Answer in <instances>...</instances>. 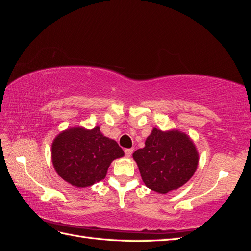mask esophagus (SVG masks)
<instances>
[{
	"mask_svg": "<svg viewBox=\"0 0 251 251\" xmlns=\"http://www.w3.org/2000/svg\"><path fill=\"white\" fill-rule=\"evenodd\" d=\"M133 149H126L125 150V153H126V156L128 158V157H131L132 156V154H133Z\"/></svg>",
	"mask_w": 251,
	"mask_h": 251,
	"instance_id": "esophagus-1",
	"label": "esophagus"
}]
</instances>
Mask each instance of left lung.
I'll use <instances>...</instances> for the list:
<instances>
[{
	"mask_svg": "<svg viewBox=\"0 0 251 251\" xmlns=\"http://www.w3.org/2000/svg\"><path fill=\"white\" fill-rule=\"evenodd\" d=\"M142 181L150 189L166 194L178 189L193 177L199 154L193 140L178 130L154 127L146 146L134 151Z\"/></svg>",
	"mask_w": 251,
	"mask_h": 251,
	"instance_id": "8db88e82",
	"label": "left lung"
}]
</instances>
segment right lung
I'll use <instances>...</instances> for the list:
<instances>
[{"instance_id":"1","label":"right lung","mask_w":251,"mask_h":251,"mask_svg":"<svg viewBox=\"0 0 251 251\" xmlns=\"http://www.w3.org/2000/svg\"><path fill=\"white\" fill-rule=\"evenodd\" d=\"M118 143L103 136L100 126H76L59 133L52 142V163L59 177L75 187H88L104 179L113 160L124 157Z\"/></svg>"}]
</instances>
